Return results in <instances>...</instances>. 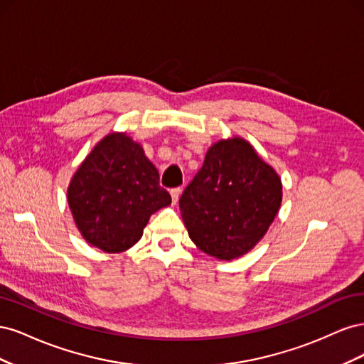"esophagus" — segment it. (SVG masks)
<instances>
[{"label": "esophagus", "mask_w": 364, "mask_h": 364, "mask_svg": "<svg viewBox=\"0 0 364 364\" xmlns=\"http://www.w3.org/2000/svg\"><path fill=\"white\" fill-rule=\"evenodd\" d=\"M170 193H171V199H173V203H178L179 197H181V194H182V188H173Z\"/></svg>", "instance_id": "34e87169"}]
</instances>
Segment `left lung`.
<instances>
[{
  "label": "left lung",
  "mask_w": 364,
  "mask_h": 364,
  "mask_svg": "<svg viewBox=\"0 0 364 364\" xmlns=\"http://www.w3.org/2000/svg\"><path fill=\"white\" fill-rule=\"evenodd\" d=\"M281 202L278 173L249 141L232 136L208 149L179 208L193 243L209 257L232 261L266 235Z\"/></svg>",
  "instance_id": "left-lung-1"
}]
</instances>
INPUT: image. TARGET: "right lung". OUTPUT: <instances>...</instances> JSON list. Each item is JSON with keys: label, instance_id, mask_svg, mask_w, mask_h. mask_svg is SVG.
<instances>
[{"label": "right lung", "instance_id": "1", "mask_svg": "<svg viewBox=\"0 0 364 364\" xmlns=\"http://www.w3.org/2000/svg\"><path fill=\"white\" fill-rule=\"evenodd\" d=\"M67 197L82 237L107 253L136 245L150 215L171 203L156 167L126 132L97 142L75 170Z\"/></svg>", "mask_w": 364, "mask_h": 364}]
</instances>
